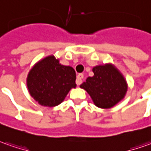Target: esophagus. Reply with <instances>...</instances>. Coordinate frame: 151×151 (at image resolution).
<instances>
[{
    "label": "esophagus",
    "mask_w": 151,
    "mask_h": 151,
    "mask_svg": "<svg viewBox=\"0 0 151 151\" xmlns=\"http://www.w3.org/2000/svg\"><path fill=\"white\" fill-rule=\"evenodd\" d=\"M84 75L83 73H79L78 75L77 76V79H76V83L77 85H80L83 83V78Z\"/></svg>",
    "instance_id": "esophagus-1"
}]
</instances>
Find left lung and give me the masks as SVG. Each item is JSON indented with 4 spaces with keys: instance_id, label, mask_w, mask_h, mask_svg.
<instances>
[{
    "instance_id": "obj_1",
    "label": "left lung",
    "mask_w": 151,
    "mask_h": 151,
    "mask_svg": "<svg viewBox=\"0 0 151 151\" xmlns=\"http://www.w3.org/2000/svg\"><path fill=\"white\" fill-rule=\"evenodd\" d=\"M94 75L88 77L80 85L90 95L94 104L108 109L122 101L127 91L125 78L111 63L97 65L93 68Z\"/></svg>"
}]
</instances>
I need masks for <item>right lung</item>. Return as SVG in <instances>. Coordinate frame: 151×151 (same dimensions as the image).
I'll use <instances>...</instances> for the list:
<instances>
[{
	"label": "right lung",
	"mask_w": 151,
	"mask_h": 151,
	"mask_svg": "<svg viewBox=\"0 0 151 151\" xmlns=\"http://www.w3.org/2000/svg\"><path fill=\"white\" fill-rule=\"evenodd\" d=\"M76 73L70 66L59 63L54 55L40 60L29 72L27 88L30 96L41 106L59 105L72 88H76Z\"/></svg>",
	"instance_id": "right-lung-1"
}]
</instances>
